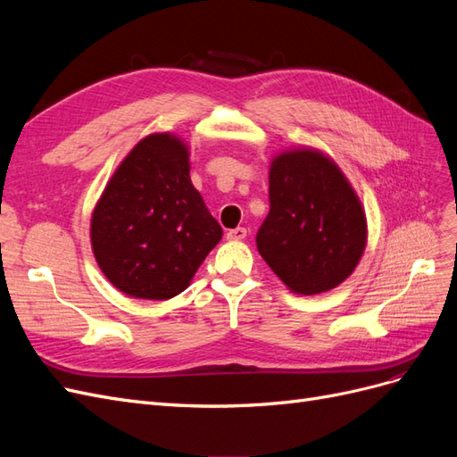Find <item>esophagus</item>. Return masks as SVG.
<instances>
[{
	"mask_svg": "<svg viewBox=\"0 0 457 457\" xmlns=\"http://www.w3.org/2000/svg\"><path fill=\"white\" fill-rule=\"evenodd\" d=\"M245 234H247V230L244 227H237V228H232V230L227 232V238L228 240H244Z\"/></svg>",
	"mask_w": 457,
	"mask_h": 457,
	"instance_id": "esophagus-1",
	"label": "esophagus"
}]
</instances>
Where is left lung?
Segmentation results:
<instances>
[{
    "label": "left lung",
    "mask_w": 457,
    "mask_h": 457,
    "mask_svg": "<svg viewBox=\"0 0 457 457\" xmlns=\"http://www.w3.org/2000/svg\"><path fill=\"white\" fill-rule=\"evenodd\" d=\"M269 202L257 250L292 292H329L354 270L366 247V215L347 179L322 152L297 148L276 156Z\"/></svg>",
    "instance_id": "1"
}]
</instances>
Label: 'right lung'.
Here are the masks:
<instances>
[{
    "label": "right lung",
    "instance_id": "1",
    "mask_svg": "<svg viewBox=\"0 0 457 457\" xmlns=\"http://www.w3.org/2000/svg\"><path fill=\"white\" fill-rule=\"evenodd\" d=\"M220 237L223 228L192 187L188 148L171 133L135 145L91 217L96 262L110 284L137 299L185 292Z\"/></svg>",
    "mask_w": 457,
    "mask_h": 457
}]
</instances>
